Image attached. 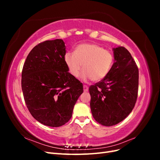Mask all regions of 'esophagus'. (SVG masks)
I'll list each match as a JSON object with an SVG mask.
<instances>
[{"instance_id": "1", "label": "esophagus", "mask_w": 160, "mask_h": 160, "mask_svg": "<svg viewBox=\"0 0 160 160\" xmlns=\"http://www.w3.org/2000/svg\"><path fill=\"white\" fill-rule=\"evenodd\" d=\"M88 87L87 86V85H83V91H85V92H87V91H88Z\"/></svg>"}]
</instances>
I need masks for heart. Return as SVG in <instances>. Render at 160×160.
Segmentation results:
<instances>
[{"mask_svg": "<svg viewBox=\"0 0 160 160\" xmlns=\"http://www.w3.org/2000/svg\"><path fill=\"white\" fill-rule=\"evenodd\" d=\"M64 60L72 76L78 77L83 66L82 79L100 81L109 73L114 57L112 52L98 44L82 43L76 47L74 53L67 52Z\"/></svg>", "mask_w": 160, "mask_h": 160, "instance_id": "1", "label": "heart"}]
</instances>
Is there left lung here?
<instances>
[{"mask_svg":"<svg viewBox=\"0 0 160 160\" xmlns=\"http://www.w3.org/2000/svg\"><path fill=\"white\" fill-rule=\"evenodd\" d=\"M115 62L103 80L91 85L90 107L99 123L112 126L126 118L137 100L139 71L130 52L123 47L113 48Z\"/></svg>","mask_w":160,"mask_h":160,"instance_id":"1","label":"left lung"}]
</instances>
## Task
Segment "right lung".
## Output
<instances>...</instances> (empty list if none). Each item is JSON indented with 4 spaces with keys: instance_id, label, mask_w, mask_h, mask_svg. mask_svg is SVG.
<instances>
[{
    "instance_id": "obj_1",
    "label": "right lung",
    "mask_w": 160,
    "mask_h": 160,
    "mask_svg": "<svg viewBox=\"0 0 160 160\" xmlns=\"http://www.w3.org/2000/svg\"><path fill=\"white\" fill-rule=\"evenodd\" d=\"M65 42L46 41L28 55L22 71L21 86L27 107L41 123L60 127L71 119L83 86L69 72L65 62Z\"/></svg>"
}]
</instances>
